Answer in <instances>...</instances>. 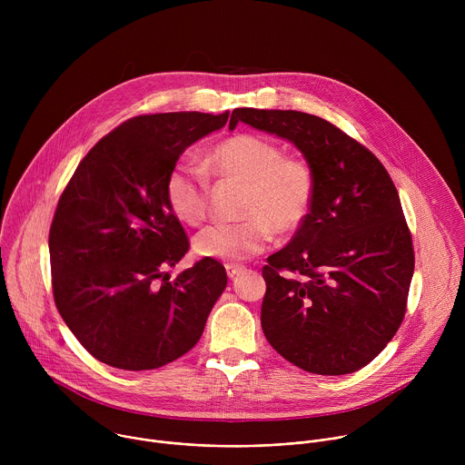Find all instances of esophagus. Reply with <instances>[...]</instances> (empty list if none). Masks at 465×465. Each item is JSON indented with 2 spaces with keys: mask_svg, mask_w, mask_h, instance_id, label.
<instances>
[{
  "mask_svg": "<svg viewBox=\"0 0 465 465\" xmlns=\"http://www.w3.org/2000/svg\"><path fill=\"white\" fill-rule=\"evenodd\" d=\"M241 272H244V267L242 264H233V262H230V264H226V274H228V278H235V276H239Z\"/></svg>",
  "mask_w": 465,
  "mask_h": 465,
  "instance_id": "34e87169",
  "label": "esophagus"
}]
</instances>
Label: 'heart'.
<instances>
[{
	"instance_id": "obj_1",
	"label": "heart",
	"mask_w": 465,
	"mask_h": 465,
	"mask_svg": "<svg viewBox=\"0 0 465 465\" xmlns=\"http://www.w3.org/2000/svg\"><path fill=\"white\" fill-rule=\"evenodd\" d=\"M206 167L223 180L246 182L241 223H217L193 239L196 255L219 261H244L261 253L276 233L298 230L312 204L314 174L302 158L283 156L274 142L237 134L221 142ZM165 203L183 224H201L208 213L210 185L203 169L176 163L165 178Z\"/></svg>"
}]
</instances>
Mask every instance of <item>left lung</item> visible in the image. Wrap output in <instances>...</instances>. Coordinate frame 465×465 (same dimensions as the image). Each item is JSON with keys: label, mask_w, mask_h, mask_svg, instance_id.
Listing matches in <instances>:
<instances>
[{"label": "left lung", "mask_w": 465, "mask_h": 465, "mask_svg": "<svg viewBox=\"0 0 465 465\" xmlns=\"http://www.w3.org/2000/svg\"><path fill=\"white\" fill-rule=\"evenodd\" d=\"M237 123L291 142L314 174L307 219L262 269V333L305 371L353 373L405 316L414 248L400 194L368 149L318 115L235 108Z\"/></svg>", "instance_id": "8db88e82"}]
</instances>
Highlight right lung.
Masks as SVG:
<instances>
[{
	"label": "right lung",
	"mask_w": 465,
	"mask_h": 465,
	"mask_svg": "<svg viewBox=\"0 0 465 465\" xmlns=\"http://www.w3.org/2000/svg\"><path fill=\"white\" fill-rule=\"evenodd\" d=\"M228 121L201 112L140 115L104 136L65 185L49 230L54 303L101 362L154 370L187 353L224 292L204 257L171 280L189 242L165 203L180 154Z\"/></svg>",
	"instance_id": "add662e5"
}]
</instances>
